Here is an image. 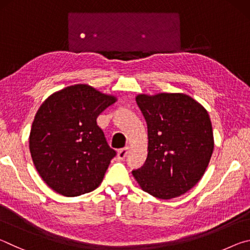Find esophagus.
Wrapping results in <instances>:
<instances>
[{
	"label": "esophagus",
	"instance_id": "obj_1",
	"mask_svg": "<svg viewBox=\"0 0 250 250\" xmlns=\"http://www.w3.org/2000/svg\"><path fill=\"white\" fill-rule=\"evenodd\" d=\"M128 153H129V146L122 147V149L118 151V159H120V160L125 159V156L128 155Z\"/></svg>",
	"mask_w": 250,
	"mask_h": 250
}]
</instances>
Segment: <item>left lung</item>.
Listing matches in <instances>:
<instances>
[{
	"label": "left lung",
	"instance_id": "8db88e82",
	"mask_svg": "<svg viewBox=\"0 0 250 250\" xmlns=\"http://www.w3.org/2000/svg\"><path fill=\"white\" fill-rule=\"evenodd\" d=\"M135 100L146 121L149 152L132 174L152 196H180L202 179L213 153L208 113L184 94L139 95Z\"/></svg>",
	"mask_w": 250,
	"mask_h": 250
}]
</instances>
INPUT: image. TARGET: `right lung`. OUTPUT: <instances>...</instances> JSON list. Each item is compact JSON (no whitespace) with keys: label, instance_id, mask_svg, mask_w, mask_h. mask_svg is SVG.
Returning <instances> with one entry per match:
<instances>
[{"label":"right lung","instance_id":"obj_1","mask_svg":"<svg viewBox=\"0 0 250 250\" xmlns=\"http://www.w3.org/2000/svg\"><path fill=\"white\" fill-rule=\"evenodd\" d=\"M115 101L87 84H75L55 92L40 107L29 151L39 174L55 192L74 197L100 185L117 152L97 118Z\"/></svg>","mask_w":250,"mask_h":250}]
</instances>
